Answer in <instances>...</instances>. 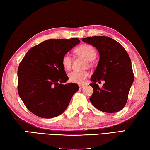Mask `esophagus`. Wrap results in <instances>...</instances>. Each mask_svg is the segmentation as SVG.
Here are the masks:
<instances>
[{
    "instance_id": "esophagus-1",
    "label": "esophagus",
    "mask_w": 150,
    "mask_h": 150,
    "mask_svg": "<svg viewBox=\"0 0 150 150\" xmlns=\"http://www.w3.org/2000/svg\"><path fill=\"white\" fill-rule=\"evenodd\" d=\"M84 85H83V84H79L78 85V87H79V89H83V87H84Z\"/></svg>"
}]
</instances>
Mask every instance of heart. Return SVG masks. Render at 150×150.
Returning <instances> with one entry per match:
<instances>
[{"mask_svg": "<svg viewBox=\"0 0 150 150\" xmlns=\"http://www.w3.org/2000/svg\"><path fill=\"white\" fill-rule=\"evenodd\" d=\"M75 52L79 55L83 56L88 61H92L97 55L96 50L91 45L82 44L75 49ZM62 64L64 69L70 70L72 66V59L69 53L64 54L61 60ZM89 72L86 70H74L69 73V81L72 83L82 84L86 82L87 78L89 77Z\"/></svg>", "mask_w": 150, "mask_h": 150, "instance_id": "1", "label": "heart"}]
</instances>
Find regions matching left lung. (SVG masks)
<instances>
[{"mask_svg":"<svg viewBox=\"0 0 150 150\" xmlns=\"http://www.w3.org/2000/svg\"><path fill=\"white\" fill-rule=\"evenodd\" d=\"M84 42L95 47L100 60L90 84L93 93L89 100L96 108L106 113L120 111L125 106L134 81L131 59L121 45L108 36H92L82 38ZM104 80L102 88L96 83Z\"/></svg>","mask_w":150,"mask_h":150,"instance_id":"obj_1","label":"left lung"}]
</instances>
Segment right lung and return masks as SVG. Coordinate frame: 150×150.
I'll return each mask as SVG.
<instances>
[{
  "label": "right lung",
  "instance_id": "add662e5",
  "mask_svg": "<svg viewBox=\"0 0 150 150\" xmlns=\"http://www.w3.org/2000/svg\"><path fill=\"white\" fill-rule=\"evenodd\" d=\"M80 42L76 38L47 40L31 47L20 62L18 93L33 114L49 119L61 115L67 108L78 86L64 83L69 77L61 60Z\"/></svg>",
  "mask_w": 150,
  "mask_h": 150
}]
</instances>
